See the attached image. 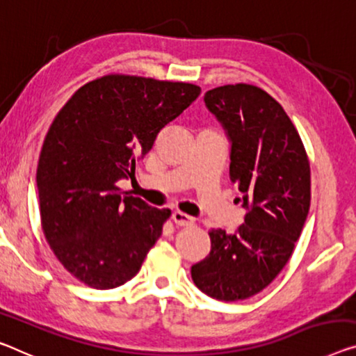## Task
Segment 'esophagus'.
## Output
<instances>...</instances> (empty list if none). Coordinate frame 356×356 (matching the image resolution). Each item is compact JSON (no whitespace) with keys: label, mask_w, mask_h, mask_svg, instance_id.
Listing matches in <instances>:
<instances>
[{"label":"esophagus","mask_w":356,"mask_h":356,"mask_svg":"<svg viewBox=\"0 0 356 356\" xmlns=\"http://www.w3.org/2000/svg\"><path fill=\"white\" fill-rule=\"evenodd\" d=\"M172 220L179 227L189 226V224H193V218L188 216V215H184V213H181V211H173L172 213Z\"/></svg>","instance_id":"obj_1"}]
</instances>
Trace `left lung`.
<instances>
[{"mask_svg":"<svg viewBox=\"0 0 356 356\" xmlns=\"http://www.w3.org/2000/svg\"><path fill=\"white\" fill-rule=\"evenodd\" d=\"M231 143L229 179L245 221L234 234L209 232V256L191 267L195 286L218 300L262 291L291 258L310 207V165L280 103L259 87L221 86L204 97Z\"/></svg>","mask_w":356,"mask_h":356,"instance_id":"8db88e82","label":"left lung"}]
</instances>
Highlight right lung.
I'll return each instance as SVG.
<instances>
[{"label":"right lung","mask_w":356,"mask_h":356,"mask_svg":"<svg viewBox=\"0 0 356 356\" xmlns=\"http://www.w3.org/2000/svg\"><path fill=\"white\" fill-rule=\"evenodd\" d=\"M200 87L140 76L90 81L65 103L46 135L36 170L41 224L54 254L95 289L138 273L170 210L124 194L119 179L151 151Z\"/></svg>","instance_id":"1"}]
</instances>
